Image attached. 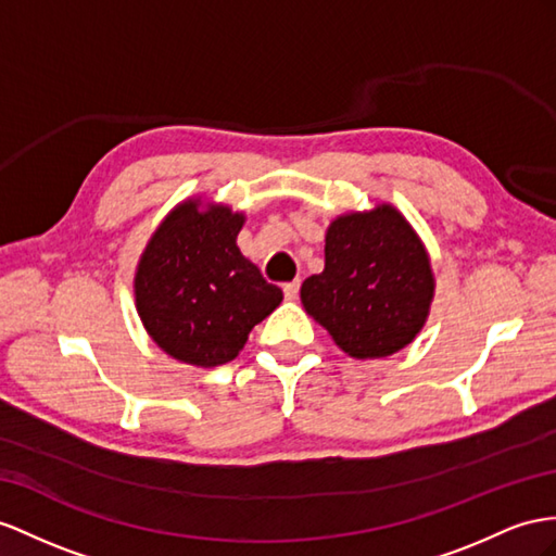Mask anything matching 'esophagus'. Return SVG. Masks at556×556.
<instances>
[{
	"instance_id": "34e87169",
	"label": "esophagus",
	"mask_w": 556,
	"mask_h": 556,
	"mask_svg": "<svg viewBox=\"0 0 556 556\" xmlns=\"http://www.w3.org/2000/svg\"><path fill=\"white\" fill-rule=\"evenodd\" d=\"M298 291H301V279H293L289 283H283V295H287V301H295Z\"/></svg>"
}]
</instances>
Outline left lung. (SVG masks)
Returning a JSON list of instances; mask_svg holds the SVG:
<instances>
[{
    "mask_svg": "<svg viewBox=\"0 0 556 556\" xmlns=\"http://www.w3.org/2000/svg\"><path fill=\"white\" fill-rule=\"evenodd\" d=\"M324 273L303 281L307 315L354 359L390 357L430 315L434 277L420 237L390 204L345 213L326 230Z\"/></svg>",
    "mask_w": 556,
    "mask_h": 556,
    "instance_id": "1",
    "label": "left lung"
}]
</instances>
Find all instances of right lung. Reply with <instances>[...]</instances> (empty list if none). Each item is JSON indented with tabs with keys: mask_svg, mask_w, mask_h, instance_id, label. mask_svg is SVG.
<instances>
[{
	"mask_svg": "<svg viewBox=\"0 0 556 556\" xmlns=\"http://www.w3.org/2000/svg\"><path fill=\"white\" fill-rule=\"evenodd\" d=\"M244 213L178 204L140 255L134 289L142 326L170 357L194 366L232 362L255 324L279 307L281 289L241 255Z\"/></svg>",
	"mask_w": 556,
	"mask_h": 556,
	"instance_id": "add662e5",
	"label": "right lung"
}]
</instances>
